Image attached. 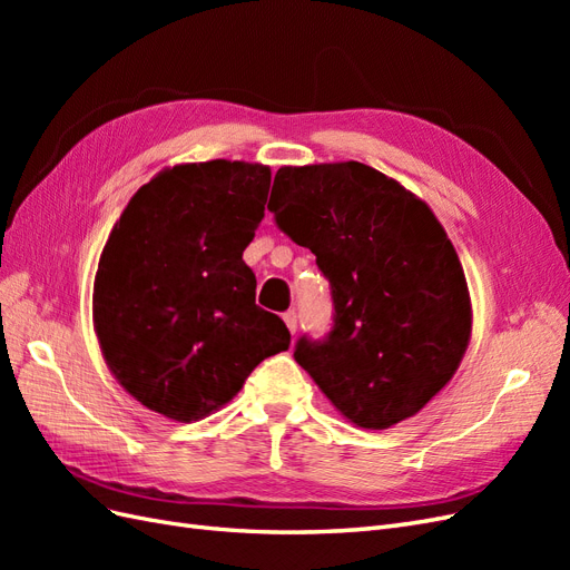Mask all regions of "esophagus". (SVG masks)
<instances>
[{"label": "esophagus", "instance_id": "obj_1", "mask_svg": "<svg viewBox=\"0 0 570 570\" xmlns=\"http://www.w3.org/2000/svg\"><path fill=\"white\" fill-rule=\"evenodd\" d=\"M283 321H285V325L289 327V333L295 335V333H297V312H287V314L283 316Z\"/></svg>", "mask_w": 570, "mask_h": 570}]
</instances>
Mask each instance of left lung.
<instances>
[{"label": "left lung", "instance_id": "8db88e82", "mask_svg": "<svg viewBox=\"0 0 570 570\" xmlns=\"http://www.w3.org/2000/svg\"><path fill=\"white\" fill-rule=\"evenodd\" d=\"M268 212L316 254L335 318L297 364L350 423L385 430L452 381L473 308L459 254L430 206L358 161L283 166ZM273 183V187H275Z\"/></svg>", "mask_w": 570, "mask_h": 570}]
</instances>
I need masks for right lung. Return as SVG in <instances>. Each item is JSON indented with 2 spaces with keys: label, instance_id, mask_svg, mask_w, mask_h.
<instances>
[{
  "label": "right lung",
  "instance_id": "obj_1",
  "mask_svg": "<svg viewBox=\"0 0 570 570\" xmlns=\"http://www.w3.org/2000/svg\"><path fill=\"white\" fill-rule=\"evenodd\" d=\"M268 187L264 164L164 168L132 195L99 256L101 356L120 387L170 421L209 416L266 356L289 347L285 323L256 306L243 262Z\"/></svg>",
  "mask_w": 570,
  "mask_h": 570
}]
</instances>
